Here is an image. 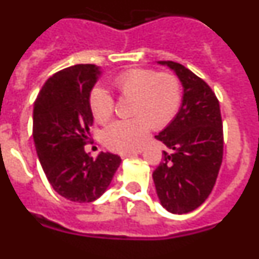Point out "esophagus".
I'll use <instances>...</instances> for the list:
<instances>
[{
	"label": "esophagus",
	"mask_w": 259,
	"mask_h": 259,
	"mask_svg": "<svg viewBox=\"0 0 259 259\" xmlns=\"http://www.w3.org/2000/svg\"><path fill=\"white\" fill-rule=\"evenodd\" d=\"M143 153V150H136V152H127V153H122V158H130V157H134V155H137V154H141Z\"/></svg>",
	"instance_id": "obj_1"
}]
</instances>
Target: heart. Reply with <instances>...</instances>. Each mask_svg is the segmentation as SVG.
<instances>
[{"mask_svg":"<svg viewBox=\"0 0 259 259\" xmlns=\"http://www.w3.org/2000/svg\"><path fill=\"white\" fill-rule=\"evenodd\" d=\"M113 87L122 98H134L131 115L116 120L102 132V141L110 150L134 152L145 143L152 127L161 130L175 118L182 104L180 80L170 72L134 68L118 75ZM89 107L98 123L109 122L114 115L113 96L102 87L89 93Z\"/></svg>","mask_w":259,"mask_h":259,"instance_id":"obj_1","label":"heart"}]
</instances>
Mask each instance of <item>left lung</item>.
Instances as JSON below:
<instances>
[{
    "label": "left lung",
    "mask_w": 259,
    "mask_h": 259,
    "mask_svg": "<svg viewBox=\"0 0 259 259\" xmlns=\"http://www.w3.org/2000/svg\"><path fill=\"white\" fill-rule=\"evenodd\" d=\"M158 63L175 71L183 101L175 119L155 136L168 152L153 180L162 206L187 214L205 202L218 178L224 145L221 107L212 89L191 70L172 61Z\"/></svg>",
    "instance_id": "1"
}]
</instances>
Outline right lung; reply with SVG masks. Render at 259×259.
Masks as SVG:
<instances>
[{"instance_id":"1","label":"right lung","mask_w":259,"mask_h":259,"mask_svg":"<svg viewBox=\"0 0 259 259\" xmlns=\"http://www.w3.org/2000/svg\"><path fill=\"white\" fill-rule=\"evenodd\" d=\"M100 70L75 65L50 76L33 106V141L38 159L53 189L72 202L97 200L109 187L122 162L111 153L89 157L93 115L89 93Z\"/></svg>"}]
</instances>
